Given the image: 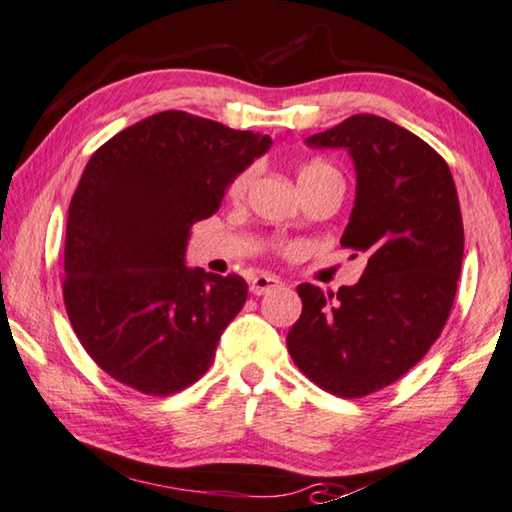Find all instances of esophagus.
<instances>
[{"label": "esophagus", "instance_id": "34e87169", "mask_svg": "<svg viewBox=\"0 0 512 512\" xmlns=\"http://www.w3.org/2000/svg\"><path fill=\"white\" fill-rule=\"evenodd\" d=\"M278 287H282V282L276 276H255L253 280H250V292H253L255 296L269 294Z\"/></svg>", "mask_w": 512, "mask_h": 512}]
</instances>
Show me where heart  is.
I'll use <instances>...</instances> for the list:
<instances>
[{
  "label": "heart",
  "mask_w": 512,
  "mask_h": 512,
  "mask_svg": "<svg viewBox=\"0 0 512 512\" xmlns=\"http://www.w3.org/2000/svg\"><path fill=\"white\" fill-rule=\"evenodd\" d=\"M329 170H331V167L326 165V163H310V165L303 167L299 179L312 177V174H317V172H329ZM253 174H255L253 170H246V172H241L239 177H234V181L230 183V197H234V200H239V197L246 195L250 181H253Z\"/></svg>",
  "instance_id": "obj_1"
}]
</instances>
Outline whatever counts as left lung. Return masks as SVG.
I'll return each instance as SVG.
<instances>
[{
	"label": "left lung",
	"mask_w": 512,
	"mask_h": 512,
	"mask_svg": "<svg viewBox=\"0 0 512 512\" xmlns=\"http://www.w3.org/2000/svg\"><path fill=\"white\" fill-rule=\"evenodd\" d=\"M305 142L354 158L356 200L340 243L365 257V271L338 294L296 287L303 312L287 349L324 391L363 398L414 368L446 326L464 255L460 200L446 160L377 114Z\"/></svg>",
	"instance_id": "obj_1"
}]
</instances>
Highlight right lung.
<instances>
[{"label": "right lung", "instance_id": "right-lung-1", "mask_svg": "<svg viewBox=\"0 0 512 512\" xmlns=\"http://www.w3.org/2000/svg\"><path fill=\"white\" fill-rule=\"evenodd\" d=\"M269 147V135L167 110L89 158L68 207L61 287L75 335L112 379L172 395L211 368L248 285L188 269L190 227Z\"/></svg>", "mask_w": 512, "mask_h": 512}]
</instances>
